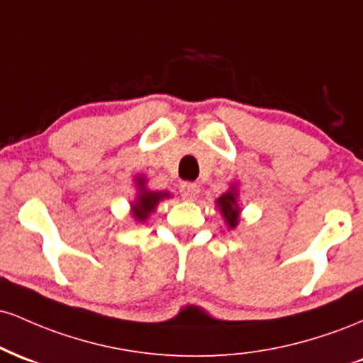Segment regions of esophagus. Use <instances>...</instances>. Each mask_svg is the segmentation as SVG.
I'll list each match as a JSON object with an SVG mask.
<instances>
[{
    "instance_id": "obj_1",
    "label": "esophagus",
    "mask_w": 363,
    "mask_h": 363,
    "mask_svg": "<svg viewBox=\"0 0 363 363\" xmlns=\"http://www.w3.org/2000/svg\"><path fill=\"white\" fill-rule=\"evenodd\" d=\"M199 194V186L194 182H182L181 184V196L184 199H196Z\"/></svg>"
}]
</instances>
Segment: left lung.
Returning a JSON list of instances; mask_svg holds the SVG:
<instances>
[{
    "label": "left lung",
    "instance_id": "1",
    "mask_svg": "<svg viewBox=\"0 0 363 363\" xmlns=\"http://www.w3.org/2000/svg\"><path fill=\"white\" fill-rule=\"evenodd\" d=\"M235 191L232 189L230 193H225L222 194V198H218V206H220V211H222L225 220H227L228 227L234 228L237 223H239V208H237V203H235Z\"/></svg>",
    "mask_w": 363,
    "mask_h": 363
}]
</instances>
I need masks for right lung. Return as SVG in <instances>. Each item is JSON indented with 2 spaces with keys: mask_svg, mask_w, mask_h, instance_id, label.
<instances>
[{
  "mask_svg": "<svg viewBox=\"0 0 363 363\" xmlns=\"http://www.w3.org/2000/svg\"><path fill=\"white\" fill-rule=\"evenodd\" d=\"M138 184H140L141 194L138 196V201H136V205L133 206V210H135V218L140 220V222H143V220L147 218V216L152 213L153 210H155L157 203L169 194L167 193H152V191H147L143 187V179H140Z\"/></svg>",
  "mask_w": 363,
  "mask_h": 363,
  "instance_id": "right-lung-1",
  "label": "right lung"
}]
</instances>
